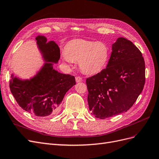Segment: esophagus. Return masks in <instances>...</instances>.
I'll list each match as a JSON object with an SVG mask.
<instances>
[{"instance_id":"1","label":"esophagus","mask_w":159,"mask_h":159,"mask_svg":"<svg viewBox=\"0 0 159 159\" xmlns=\"http://www.w3.org/2000/svg\"><path fill=\"white\" fill-rule=\"evenodd\" d=\"M75 80H76V83H80V82L83 81V79H82L80 76H76Z\"/></svg>"}]
</instances>
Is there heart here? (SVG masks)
Masks as SVG:
<instances>
[{
	"label": "heart",
	"mask_w": 159,
	"mask_h": 159,
	"mask_svg": "<svg viewBox=\"0 0 159 159\" xmlns=\"http://www.w3.org/2000/svg\"><path fill=\"white\" fill-rule=\"evenodd\" d=\"M110 57L109 46L103 42L73 40L65 46L63 60L68 63L79 61L81 71L95 75L106 67Z\"/></svg>",
	"instance_id": "heart-1"
}]
</instances>
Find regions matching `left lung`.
<instances>
[{
	"mask_svg": "<svg viewBox=\"0 0 159 159\" xmlns=\"http://www.w3.org/2000/svg\"><path fill=\"white\" fill-rule=\"evenodd\" d=\"M145 70L139 50L130 40L117 39L107 67L86 79L92 115L103 119L126 112L143 89Z\"/></svg>",
	"mask_w": 159,
	"mask_h": 159,
	"instance_id": "1",
	"label": "left lung"
}]
</instances>
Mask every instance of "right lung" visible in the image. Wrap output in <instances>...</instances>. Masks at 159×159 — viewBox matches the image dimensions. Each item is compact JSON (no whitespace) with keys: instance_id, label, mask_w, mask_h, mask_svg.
Returning a JSON list of instances; mask_svg holds the SVG:
<instances>
[{"instance_id":"right-lung-1","label":"right lung","mask_w":159,"mask_h":159,"mask_svg":"<svg viewBox=\"0 0 159 159\" xmlns=\"http://www.w3.org/2000/svg\"><path fill=\"white\" fill-rule=\"evenodd\" d=\"M44 63L30 79L11 75L10 89L17 103L29 113L44 117L56 114L66 92L76 84L74 76L54 69L60 58V50L54 41L47 42L43 35L35 38Z\"/></svg>"}]
</instances>
